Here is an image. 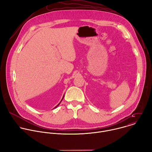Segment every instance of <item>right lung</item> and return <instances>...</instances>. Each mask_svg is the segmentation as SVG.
<instances>
[{"label":"right lung","mask_w":152,"mask_h":152,"mask_svg":"<svg viewBox=\"0 0 152 152\" xmlns=\"http://www.w3.org/2000/svg\"><path fill=\"white\" fill-rule=\"evenodd\" d=\"M64 96H63V97H62V99H63V98H64ZM62 100H61V102H59V104H58V105H56V106H55V107H54V108H56V107H57V106H58V105H59V104H60V103H61V101H62ZM54 108H53V109H54Z\"/></svg>","instance_id":"right-lung-1"}]
</instances>
